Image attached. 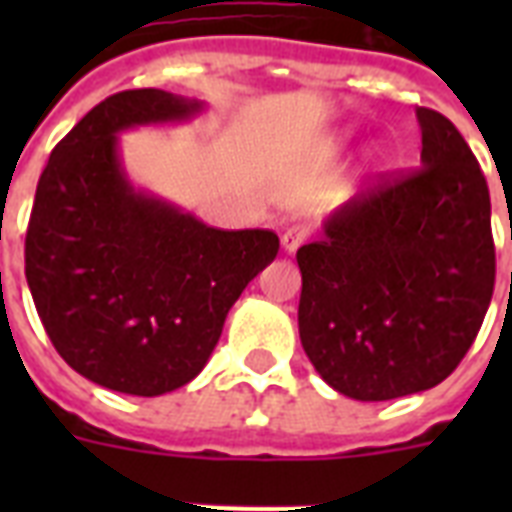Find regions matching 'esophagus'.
<instances>
[{
  "instance_id": "esophagus-1",
  "label": "esophagus",
  "mask_w": 512,
  "mask_h": 512,
  "mask_svg": "<svg viewBox=\"0 0 512 512\" xmlns=\"http://www.w3.org/2000/svg\"><path fill=\"white\" fill-rule=\"evenodd\" d=\"M308 239V228H305V225H287V228H284V233H281V247H284V252H289V255H292V252H295L297 247H300V244H303V241Z\"/></svg>"
}]
</instances>
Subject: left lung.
Returning <instances> with one entry per match:
<instances>
[{
    "label": "left lung",
    "instance_id": "left-lung-1",
    "mask_svg": "<svg viewBox=\"0 0 512 512\" xmlns=\"http://www.w3.org/2000/svg\"><path fill=\"white\" fill-rule=\"evenodd\" d=\"M420 170L356 193L297 249L300 342L356 401L436 388L457 369L494 292L489 185L457 127L417 108Z\"/></svg>",
    "mask_w": 512,
    "mask_h": 512
}]
</instances>
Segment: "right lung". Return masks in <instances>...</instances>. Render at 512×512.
<instances>
[{
	"mask_svg": "<svg viewBox=\"0 0 512 512\" xmlns=\"http://www.w3.org/2000/svg\"><path fill=\"white\" fill-rule=\"evenodd\" d=\"M204 103L124 90L50 154L26 231V281L52 345L103 388L162 396L212 356L225 316L273 263L279 236L209 228L130 183L119 132L188 122Z\"/></svg>",
	"mask_w": 512,
	"mask_h": 512,
	"instance_id": "right-lung-1",
	"label": "right lung"
}]
</instances>
